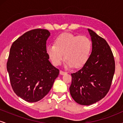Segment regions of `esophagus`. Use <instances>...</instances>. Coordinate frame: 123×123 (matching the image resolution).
<instances>
[{
  "label": "esophagus",
  "mask_w": 123,
  "mask_h": 123,
  "mask_svg": "<svg viewBox=\"0 0 123 123\" xmlns=\"http://www.w3.org/2000/svg\"><path fill=\"white\" fill-rule=\"evenodd\" d=\"M66 73V72H63L62 71V70H60V74H61V75H63V74H65Z\"/></svg>",
  "instance_id": "1"
}]
</instances>
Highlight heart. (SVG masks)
I'll return each instance as SVG.
<instances>
[{
	"label": "heart",
	"mask_w": 123,
	"mask_h": 123,
	"mask_svg": "<svg viewBox=\"0 0 123 123\" xmlns=\"http://www.w3.org/2000/svg\"><path fill=\"white\" fill-rule=\"evenodd\" d=\"M92 49V43L86 36H77L63 33L54 40V44L48 45L46 52L54 65L58 66L65 59V68H79L88 61Z\"/></svg>",
	"instance_id": "b5f03b06"
}]
</instances>
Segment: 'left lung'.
Wrapping results in <instances>:
<instances>
[{
  "mask_svg": "<svg viewBox=\"0 0 123 123\" xmlns=\"http://www.w3.org/2000/svg\"><path fill=\"white\" fill-rule=\"evenodd\" d=\"M92 51L82 68L72 73L70 95L81 105H90L102 99L108 92L115 71L113 55L105 39L88 29Z\"/></svg>",
  "mask_w": 123,
  "mask_h": 123,
  "instance_id": "8db88e82",
  "label": "left lung"
}]
</instances>
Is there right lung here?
I'll return each mask as SVG.
<instances>
[{
  "label": "right lung",
  "instance_id": "right-lung-1",
  "mask_svg": "<svg viewBox=\"0 0 123 123\" xmlns=\"http://www.w3.org/2000/svg\"><path fill=\"white\" fill-rule=\"evenodd\" d=\"M50 33L36 29L25 33L12 43L7 70L16 95L29 102L40 101L49 93L60 70L49 61L46 41Z\"/></svg>",
  "mask_w": 123,
  "mask_h": 123
}]
</instances>
